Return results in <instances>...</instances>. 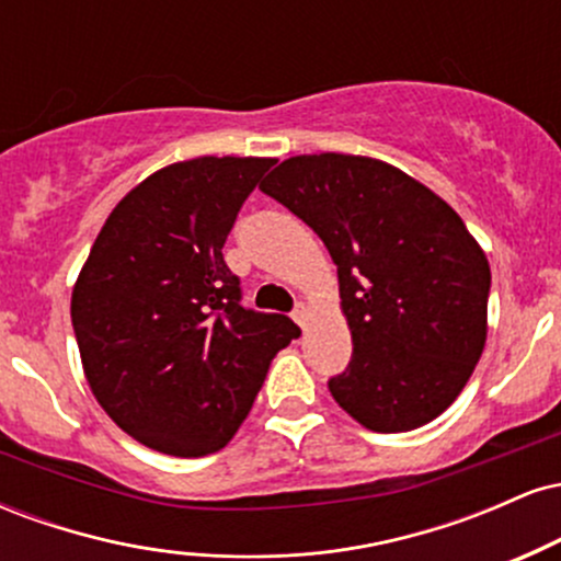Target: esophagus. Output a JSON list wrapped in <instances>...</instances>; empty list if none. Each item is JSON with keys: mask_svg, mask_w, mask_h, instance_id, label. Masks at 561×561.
<instances>
[{"mask_svg": "<svg viewBox=\"0 0 561 561\" xmlns=\"http://www.w3.org/2000/svg\"><path fill=\"white\" fill-rule=\"evenodd\" d=\"M293 319L298 321V327H300V330H306V321H308V308L302 306V302H298V306H295V311H293Z\"/></svg>", "mask_w": 561, "mask_h": 561, "instance_id": "esophagus-1", "label": "esophagus"}]
</instances>
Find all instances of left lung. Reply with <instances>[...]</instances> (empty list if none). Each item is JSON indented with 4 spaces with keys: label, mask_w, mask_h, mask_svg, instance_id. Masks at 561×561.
<instances>
[{
    "label": "left lung",
    "mask_w": 561,
    "mask_h": 561,
    "mask_svg": "<svg viewBox=\"0 0 561 561\" xmlns=\"http://www.w3.org/2000/svg\"><path fill=\"white\" fill-rule=\"evenodd\" d=\"M261 192L330 250L353 337L340 409L375 433H409L465 390L488 334L491 266L459 214L375 158L295 156Z\"/></svg>",
    "instance_id": "obj_1"
}]
</instances>
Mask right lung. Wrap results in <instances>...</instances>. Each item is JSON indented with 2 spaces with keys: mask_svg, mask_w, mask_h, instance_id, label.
Listing matches in <instances>:
<instances>
[{
  "mask_svg": "<svg viewBox=\"0 0 561 561\" xmlns=\"http://www.w3.org/2000/svg\"><path fill=\"white\" fill-rule=\"evenodd\" d=\"M274 158H195L134 186L89 250L73 298L83 375L107 416L171 456L221 450L268 364L300 334L240 306L224 261L237 214Z\"/></svg>",
  "mask_w": 561,
  "mask_h": 561,
  "instance_id": "add662e5",
  "label": "right lung"
}]
</instances>
